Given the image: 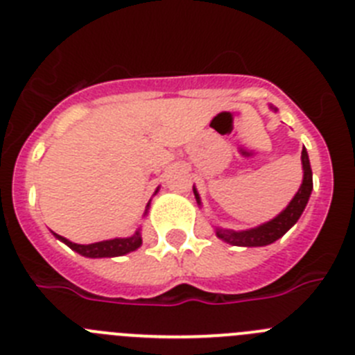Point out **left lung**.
I'll return each instance as SVG.
<instances>
[{
  "mask_svg": "<svg viewBox=\"0 0 355 355\" xmlns=\"http://www.w3.org/2000/svg\"><path fill=\"white\" fill-rule=\"evenodd\" d=\"M302 171L304 180L299 188V192L295 193V197L291 199L290 205L286 206V209H283L275 218H272L266 224L258 225V227L247 229V231H233V229L216 227V236L220 238V240L227 241V243H231V245L240 247H263L279 240L291 225H295V222L299 220L304 208H306L307 200H309V196H311L313 172L306 149H302ZM193 193H196L197 202L200 205V197L196 188H193Z\"/></svg>",
  "mask_w": 355,
  "mask_h": 355,
  "instance_id": "left-lung-1",
  "label": "left lung"
}]
</instances>
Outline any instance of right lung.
<instances>
[{
  "mask_svg": "<svg viewBox=\"0 0 355 355\" xmlns=\"http://www.w3.org/2000/svg\"><path fill=\"white\" fill-rule=\"evenodd\" d=\"M147 208H149V205H147ZM55 236L58 238V240L64 241L65 245L71 247L72 250H76L78 254L85 256V258H115V256H124V254L128 252H133V250H137L142 245L140 231H137V233L130 238H114V240L97 241V243H89V245L72 243L67 238L58 236V234H55Z\"/></svg>",
  "mask_w": 355,
  "mask_h": 355,
  "instance_id": "obj_1",
  "label": "right lung"
}]
</instances>
